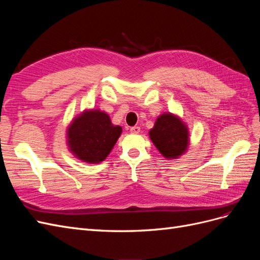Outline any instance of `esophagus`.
Masks as SVG:
<instances>
[{"mask_svg": "<svg viewBox=\"0 0 260 260\" xmlns=\"http://www.w3.org/2000/svg\"><path fill=\"white\" fill-rule=\"evenodd\" d=\"M140 127H138V125H135V127H131L130 128V132L133 133V135H137V133L140 132Z\"/></svg>", "mask_w": 260, "mask_h": 260, "instance_id": "34e87169", "label": "esophagus"}]
</instances>
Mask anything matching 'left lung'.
<instances>
[{
  "label": "left lung",
  "mask_w": 260,
  "mask_h": 260,
  "mask_svg": "<svg viewBox=\"0 0 260 260\" xmlns=\"http://www.w3.org/2000/svg\"><path fill=\"white\" fill-rule=\"evenodd\" d=\"M149 138L166 158H178L187 148L188 131L179 117L170 113L160 115L149 131Z\"/></svg>",
  "instance_id": "8db88e82"
}]
</instances>
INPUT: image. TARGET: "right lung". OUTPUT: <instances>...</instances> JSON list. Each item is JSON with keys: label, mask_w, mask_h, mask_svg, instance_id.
<instances>
[{"label": "right lung", "mask_w": 260, "mask_h": 260, "mask_svg": "<svg viewBox=\"0 0 260 260\" xmlns=\"http://www.w3.org/2000/svg\"><path fill=\"white\" fill-rule=\"evenodd\" d=\"M120 135V125H114L106 113L92 109L73 120L67 129V143L77 158L99 164L111 153Z\"/></svg>", "instance_id": "1"}]
</instances>
